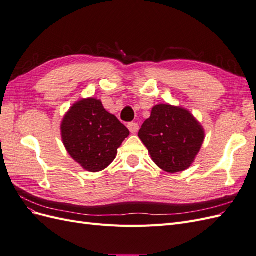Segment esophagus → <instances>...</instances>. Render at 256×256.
Here are the masks:
<instances>
[{"mask_svg": "<svg viewBox=\"0 0 256 256\" xmlns=\"http://www.w3.org/2000/svg\"><path fill=\"white\" fill-rule=\"evenodd\" d=\"M128 129L130 130L131 134H136L138 131V125L136 122H129L128 124Z\"/></svg>", "mask_w": 256, "mask_h": 256, "instance_id": "1", "label": "esophagus"}]
</instances>
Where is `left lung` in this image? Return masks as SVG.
<instances>
[{
  "label": "left lung",
  "instance_id": "1",
  "mask_svg": "<svg viewBox=\"0 0 256 256\" xmlns=\"http://www.w3.org/2000/svg\"><path fill=\"white\" fill-rule=\"evenodd\" d=\"M204 136L202 126L189 111L170 104L154 106L138 131L154 164L168 173L188 168Z\"/></svg>",
  "mask_w": 256,
  "mask_h": 256
}]
</instances>
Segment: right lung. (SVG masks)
I'll return each instance as SVG.
<instances>
[{
    "label": "right lung",
    "instance_id": "obj_1",
    "mask_svg": "<svg viewBox=\"0 0 256 256\" xmlns=\"http://www.w3.org/2000/svg\"><path fill=\"white\" fill-rule=\"evenodd\" d=\"M60 130L69 154L90 172L102 171L109 166L130 134L94 98L74 104L62 122Z\"/></svg>",
    "mask_w": 256,
    "mask_h": 256
}]
</instances>
